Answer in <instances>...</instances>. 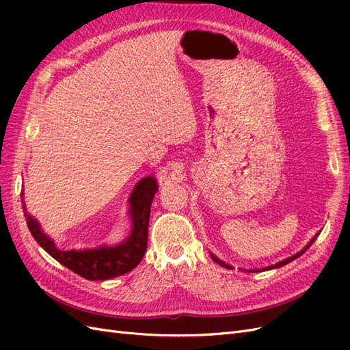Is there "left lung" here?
<instances>
[{
	"mask_svg": "<svg viewBox=\"0 0 350 350\" xmlns=\"http://www.w3.org/2000/svg\"><path fill=\"white\" fill-rule=\"evenodd\" d=\"M320 234H317L308 243H306V245L299 251V252H296L295 256H292V257H289V258H286V260H283V261H279V262H276V264H273V266H269V267H264V269H260V270H252V273H257V271H266V270H271V269H279V267H282V266H284V264H288V262H291V261H293L295 258H298V257H301L302 254L308 250L312 243H314V241L317 239V237H319ZM211 256V258H213V261L215 262H217L219 266H221V267H225V269H229V270H232V266H229V264H226L225 261H221V260H219L216 256H213V254H210Z\"/></svg>",
	"mask_w": 350,
	"mask_h": 350,
	"instance_id": "left-lung-1",
	"label": "left lung"
}]
</instances>
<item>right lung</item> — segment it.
I'll return each mask as SVG.
<instances>
[{
	"mask_svg": "<svg viewBox=\"0 0 350 350\" xmlns=\"http://www.w3.org/2000/svg\"><path fill=\"white\" fill-rule=\"evenodd\" d=\"M156 191L157 183L154 176H146L134 187L130 197V216L133 221L131 234L120 245L115 247L103 245L99 248L83 251L58 250L54 241L40 229L39 221L27 213L25 203L23 211L30 234L33 235L36 242L51 257H54L62 266L77 273L79 276L84 279L108 280L131 271L143 260L147 248L150 206Z\"/></svg>",
	"mask_w": 350,
	"mask_h": 350,
	"instance_id": "right-lung-1",
	"label": "right lung"
}]
</instances>
